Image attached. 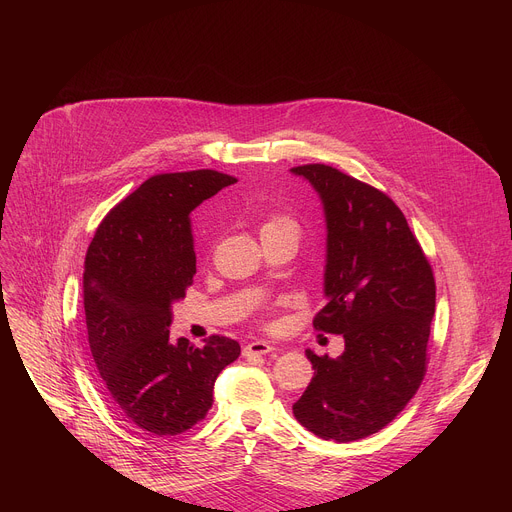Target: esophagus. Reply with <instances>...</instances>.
Segmentation results:
<instances>
[{
  "instance_id": "esophagus-1",
  "label": "esophagus",
  "mask_w": 512,
  "mask_h": 512,
  "mask_svg": "<svg viewBox=\"0 0 512 512\" xmlns=\"http://www.w3.org/2000/svg\"><path fill=\"white\" fill-rule=\"evenodd\" d=\"M273 350V346L269 344V342H265V340H253V342H249L245 348H243V354L245 356H263V354H267V352H271Z\"/></svg>"
}]
</instances>
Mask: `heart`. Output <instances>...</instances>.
I'll use <instances>...</instances> for the list:
<instances>
[{
  "instance_id": "obj_1",
  "label": "heart",
  "mask_w": 512,
  "mask_h": 512,
  "mask_svg": "<svg viewBox=\"0 0 512 512\" xmlns=\"http://www.w3.org/2000/svg\"><path fill=\"white\" fill-rule=\"evenodd\" d=\"M279 223H289V221H281V218H279V221H269L267 225H279ZM267 225H265V227H267Z\"/></svg>"
}]
</instances>
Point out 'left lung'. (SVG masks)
I'll return each mask as SVG.
<instances>
[{
  "instance_id": "8db88e82",
  "label": "left lung",
  "mask_w": 512,
  "mask_h": 512,
  "mask_svg": "<svg viewBox=\"0 0 512 512\" xmlns=\"http://www.w3.org/2000/svg\"><path fill=\"white\" fill-rule=\"evenodd\" d=\"M289 172L316 190L324 210V308L314 328L344 338L338 358L306 350L314 377L294 415L324 440L354 442L393 421L419 389L435 281L387 194L324 164Z\"/></svg>"
}]
</instances>
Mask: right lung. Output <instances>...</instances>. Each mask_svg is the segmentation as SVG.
Instances as JSON below:
<instances>
[{"label":"right lung","mask_w":512,"mask_h":512,"mask_svg":"<svg viewBox=\"0 0 512 512\" xmlns=\"http://www.w3.org/2000/svg\"><path fill=\"white\" fill-rule=\"evenodd\" d=\"M237 180L194 170L145 180L99 225L85 259V320L97 371L129 423L176 435L204 419L239 342L172 338V306L196 273L190 212Z\"/></svg>","instance_id":"obj_1"}]
</instances>
